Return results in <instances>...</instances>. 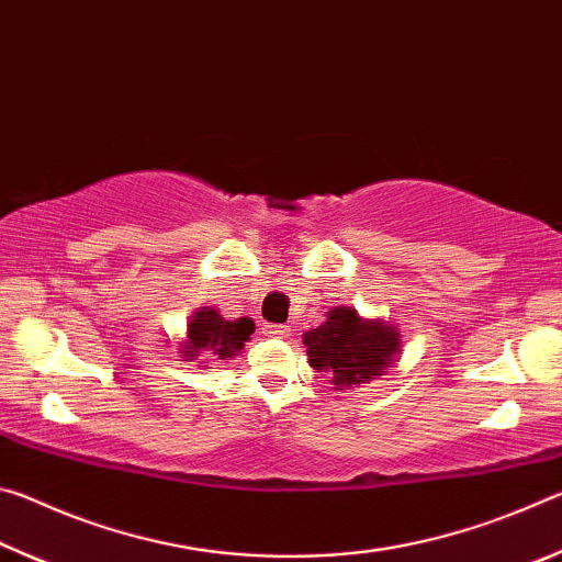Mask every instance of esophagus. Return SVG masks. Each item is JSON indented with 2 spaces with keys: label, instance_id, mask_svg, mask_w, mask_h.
I'll return each mask as SVG.
<instances>
[{
  "label": "esophagus",
  "instance_id": "1",
  "mask_svg": "<svg viewBox=\"0 0 562 562\" xmlns=\"http://www.w3.org/2000/svg\"><path fill=\"white\" fill-rule=\"evenodd\" d=\"M262 331H265V337H272V339L290 337V327L288 325H265Z\"/></svg>",
  "mask_w": 562,
  "mask_h": 562
}]
</instances>
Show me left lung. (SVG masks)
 I'll return each instance as SVG.
<instances>
[{"instance_id":"obj_1","label":"left lung","mask_w":562,"mask_h":562,"mask_svg":"<svg viewBox=\"0 0 562 562\" xmlns=\"http://www.w3.org/2000/svg\"><path fill=\"white\" fill-rule=\"evenodd\" d=\"M310 367L335 389H355L384 376L402 355V335L386 319L361 317L355 307H331L317 329L302 335Z\"/></svg>"}]
</instances>
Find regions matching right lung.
Returning <instances> with one entry per match:
<instances>
[{"label":"right lung","instance_id":"obj_1","mask_svg":"<svg viewBox=\"0 0 562 562\" xmlns=\"http://www.w3.org/2000/svg\"><path fill=\"white\" fill-rule=\"evenodd\" d=\"M252 331L255 322L250 317L225 319L215 307H198L188 319L186 337L178 345V355L186 361H195L205 355L233 359L240 355Z\"/></svg>","mask_w":562,"mask_h":562}]
</instances>
